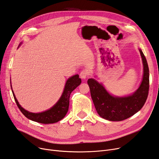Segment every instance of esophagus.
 <instances>
[{
    "mask_svg": "<svg viewBox=\"0 0 159 159\" xmlns=\"http://www.w3.org/2000/svg\"><path fill=\"white\" fill-rule=\"evenodd\" d=\"M89 75V71L88 69H83L80 73V78L83 79H86Z\"/></svg>",
    "mask_w": 159,
    "mask_h": 159,
    "instance_id": "esophagus-1",
    "label": "esophagus"
}]
</instances>
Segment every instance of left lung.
Listing matches in <instances>:
<instances>
[{"instance_id": "1", "label": "left lung", "mask_w": 159, "mask_h": 159, "mask_svg": "<svg viewBox=\"0 0 159 159\" xmlns=\"http://www.w3.org/2000/svg\"><path fill=\"white\" fill-rule=\"evenodd\" d=\"M143 65V79L138 89L132 95L126 97L111 96L103 86L93 79L88 80L91 97L98 113L111 121H120L132 116L143 107L148 96L149 71L146 58L139 49Z\"/></svg>"}]
</instances>
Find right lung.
I'll return each instance as SVG.
<instances>
[{
  "label": "right lung",
  "instance_id": "obj_1",
  "mask_svg": "<svg viewBox=\"0 0 159 159\" xmlns=\"http://www.w3.org/2000/svg\"><path fill=\"white\" fill-rule=\"evenodd\" d=\"M80 83L81 79L79 78V75H73L71 77L68 79L66 83V86H65L63 92L58 102L51 109L39 113L29 112V111L25 110L22 107H21V105L17 100L13 90L11 91H12L13 96L17 107H18L23 115L26 116L27 119L33 121L42 123V124H52V123H55L61 120L66 115L69 109V98L70 93L76 87L79 86ZM11 89L12 90L11 86Z\"/></svg>",
  "mask_w": 159,
  "mask_h": 159
}]
</instances>
